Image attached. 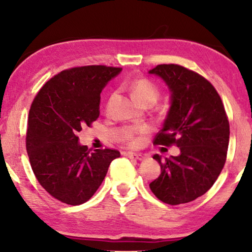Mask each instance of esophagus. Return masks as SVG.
I'll use <instances>...</instances> for the list:
<instances>
[{
  "instance_id": "obj_1",
  "label": "esophagus",
  "mask_w": 252,
  "mask_h": 252,
  "mask_svg": "<svg viewBox=\"0 0 252 252\" xmlns=\"http://www.w3.org/2000/svg\"><path fill=\"white\" fill-rule=\"evenodd\" d=\"M127 156L129 158H132V159H143V155L141 154H135V153H127Z\"/></svg>"
}]
</instances>
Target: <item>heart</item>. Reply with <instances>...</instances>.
<instances>
[{"label": "heart", "mask_w": 252, "mask_h": 252, "mask_svg": "<svg viewBox=\"0 0 252 252\" xmlns=\"http://www.w3.org/2000/svg\"><path fill=\"white\" fill-rule=\"evenodd\" d=\"M130 89H132L134 97H135L137 101L143 105L154 104V103L157 102V99L160 95L159 88H158L153 81L147 78L135 79V80L132 82V85H130ZM112 99H113V96L109 99L108 108L110 106V104H111ZM147 132H148L147 128L141 129L136 133L130 132V130H124L122 139L125 141L127 144H129L130 147H139L141 142H142V136L144 134H147Z\"/></svg>", "instance_id": "b5f03b06"}]
</instances>
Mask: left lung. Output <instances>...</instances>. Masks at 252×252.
Here are the masks:
<instances>
[{
    "mask_svg": "<svg viewBox=\"0 0 252 252\" xmlns=\"http://www.w3.org/2000/svg\"><path fill=\"white\" fill-rule=\"evenodd\" d=\"M166 82L171 108L156 146H177L179 156L161 159L160 174L149 185L161 202L184 204L204 195L226 163L229 123L218 92L201 74L177 64H160L149 71Z\"/></svg>",
    "mask_w": 252,
    "mask_h": 252,
    "instance_id": "1",
    "label": "left lung"
}]
</instances>
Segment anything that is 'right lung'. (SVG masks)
Listing matches in <instances>:
<instances>
[{
    "mask_svg": "<svg viewBox=\"0 0 252 252\" xmlns=\"http://www.w3.org/2000/svg\"><path fill=\"white\" fill-rule=\"evenodd\" d=\"M120 67L88 65L64 70L37 92L27 120L26 150L39 184L68 205L87 202L120 153L79 144L78 132L99 116L101 92Z\"/></svg>",
    "mask_w": 252,
    "mask_h": 252,
    "instance_id": "right-lung-1",
    "label": "right lung"
}]
</instances>
